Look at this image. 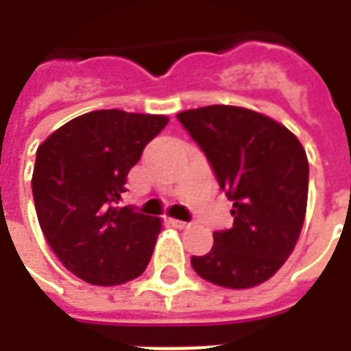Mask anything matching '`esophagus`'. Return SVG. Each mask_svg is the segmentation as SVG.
Instances as JSON below:
<instances>
[{
    "instance_id": "1",
    "label": "esophagus",
    "mask_w": 351,
    "mask_h": 351,
    "mask_svg": "<svg viewBox=\"0 0 351 351\" xmlns=\"http://www.w3.org/2000/svg\"><path fill=\"white\" fill-rule=\"evenodd\" d=\"M169 223H171V226H173V228H176V229L190 228V223H188V221H182V220H169Z\"/></svg>"
}]
</instances>
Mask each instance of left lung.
<instances>
[{
  "label": "left lung",
  "instance_id": "8db88e82",
  "mask_svg": "<svg viewBox=\"0 0 351 351\" xmlns=\"http://www.w3.org/2000/svg\"><path fill=\"white\" fill-rule=\"evenodd\" d=\"M233 201V228L214 231L191 267L216 286L244 289L269 280L293 252L308 197V160L293 133L243 107L210 105L176 114Z\"/></svg>",
  "mask_w": 351,
  "mask_h": 351
}]
</instances>
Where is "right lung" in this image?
I'll return each instance as SVG.
<instances>
[{
	"label": "right lung",
	"instance_id": "right-lung-1",
	"mask_svg": "<svg viewBox=\"0 0 351 351\" xmlns=\"http://www.w3.org/2000/svg\"><path fill=\"white\" fill-rule=\"evenodd\" d=\"M167 122V116L93 110L37 148L32 191L43 235L88 284H125L152 258L161 220L118 203L128 173Z\"/></svg>",
	"mask_w": 351,
	"mask_h": 351
}]
</instances>
